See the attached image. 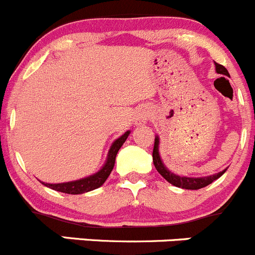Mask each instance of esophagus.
Returning <instances> with one entry per match:
<instances>
[{
  "label": "esophagus",
  "instance_id": "esophagus-1",
  "mask_svg": "<svg viewBox=\"0 0 255 255\" xmlns=\"http://www.w3.org/2000/svg\"><path fill=\"white\" fill-rule=\"evenodd\" d=\"M150 118V112L145 108H141L137 113H136V118H135V125L137 127H141V125H145L147 119Z\"/></svg>",
  "mask_w": 255,
  "mask_h": 255
}]
</instances>
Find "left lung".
Returning a JSON list of instances; mask_svg holds the SVG:
<instances>
[{"label":"left lung","instance_id":"1","mask_svg":"<svg viewBox=\"0 0 255 255\" xmlns=\"http://www.w3.org/2000/svg\"><path fill=\"white\" fill-rule=\"evenodd\" d=\"M214 65H216V72L218 73V74H223V75H227V77H229L228 70H227L223 65L218 64V63H214ZM158 146H160V138H158V136H156L155 145H153V152H152L153 165H155L156 170L158 171V173H160V175L162 176L167 182H170L171 185L176 186V187L185 188V190H200V188H203L206 187V186L210 185V183H212L213 181H216L217 178L221 177V176L227 171V168H224V170L221 171V172L214 173V175H211V176H205V177H187V176H178L166 167L163 161L161 160Z\"/></svg>","mask_w":255,"mask_h":255}]
</instances>
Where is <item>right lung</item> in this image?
Returning <instances> with one entry per match:
<instances>
[{"label":"right lung","instance_id":"add662e5","mask_svg":"<svg viewBox=\"0 0 255 255\" xmlns=\"http://www.w3.org/2000/svg\"><path fill=\"white\" fill-rule=\"evenodd\" d=\"M128 135H130V131H127L124 135H122L119 138H117V140L113 142V145L110 146L109 148V152H108L107 161H105L103 167L100 168L98 172L93 173V175L88 176V177L80 178V180L69 181V182H63V183L42 182V183L44 186H47V187L52 188V190L58 191V192L68 193V195H82V193L97 190V188H99L100 186H103V183H104L105 181H107V178L109 177L110 172H112L113 168H114L115 157H117L118 151L120 150L123 143L127 141Z\"/></svg>","mask_w":255,"mask_h":255}]
</instances>
